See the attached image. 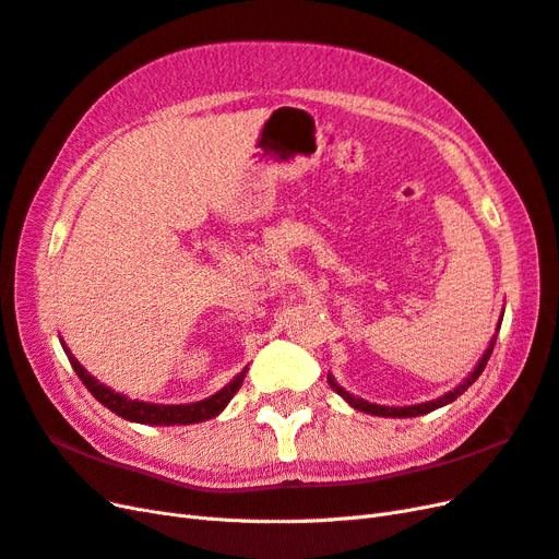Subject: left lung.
<instances>
[{"mask_svg":"<svg viewBox=\"0 0 559 559\" xmlns=\"http://www.w3.org/2000/svg\"><path fill=\"white\" fill-rule=\"evenodd\" d=\"M501 324V321H499ZM495 343H497V335L492 337V341H489V347L485 349V354H483V359L478 361V366L473 368V373L456 386V389H452V392H448L445 396H441V399H436V401H427V403H417V405H405V408H389V405H376V403H368V401H364V399H359V396H352L349 392H345V389L335 382V378L329 373V384H331V389L333 392H337L341 394L354 411H361V413H370V415H378V417H417V415H427V413H431V411H436V408H443V405H448V403H452L456 396H462L466 389L476 382L478 378H480V373L485 370V366H487V359L492 357V349H495Z\"/></svg>","mask_w":559,"mask_h":559,"instance_id":"8db88e82","label":"left lung"}]
</instances>
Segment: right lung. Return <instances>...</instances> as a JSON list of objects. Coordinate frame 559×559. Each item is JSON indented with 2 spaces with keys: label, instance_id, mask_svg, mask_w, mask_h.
Listing matches in <instances>:
<instances>
[{
  "label": "right lung",
  "instance_id": "right-lung-1",
  "mask_svg": "<svg viewBox=\"0 0 559 559\" xmlns=\"http://www.w3.org/2000/svg\"><path fill=\"white\" fill-rule=\"evenodd\" d=\"M62 349L67 354V359H70L74 373L79 376V380L88 386V392L109 408L111 413H116L118 417L130 419V421H138V425H151V427H170V425H195V421H205L216 417L222 413L226 405L230 403V399L238 394V389L245 382V373L247 368L242 370L240 376H235L222 392H216L210 399H202L195 403H181V405H160V403H144L138 399H128L126 394H118L114 392L111 386L97 382L86 368H83L74 354L67 349V345L62 343Z\"/></svg>",
  "mask_w": 559,
  "mask_h": 559
}]
</instances>
